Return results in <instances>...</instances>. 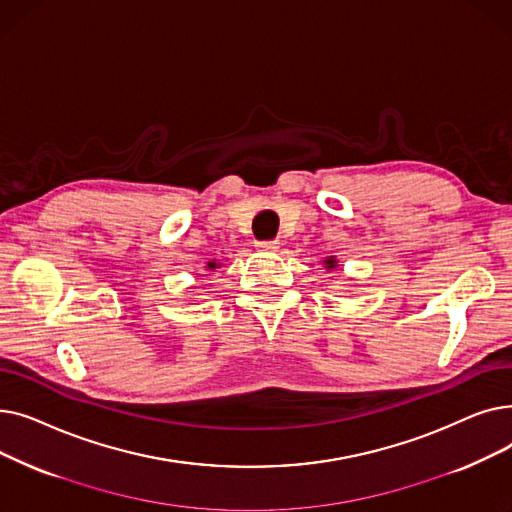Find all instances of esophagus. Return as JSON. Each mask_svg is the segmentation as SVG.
<instances>
[{"instance_id":"obj_1","label":"esophagus","mask_w":512,"mask_h":512,"mask_svg":"<svg viewBox=\"0 0 512 512\" xmlns=\"http://www.w3.org/2000/svg\"><path fill=\"white\" fill-rule=\"evenodd\" d=\"M259 251H265V253H276L280 249V242L278 240H261L255 245Z\"/></svg>"}]
</instances>
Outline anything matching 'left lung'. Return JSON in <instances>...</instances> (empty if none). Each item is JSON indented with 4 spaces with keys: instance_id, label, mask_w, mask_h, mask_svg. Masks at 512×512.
Masks as SVG:
<instances>
[{
    "instance_id": "left-lung-1",
    "label": "left lung",
    "mask_w": 512,
    "mask_h": 512,
    "mask_svg": "<svg viewBox=\"0 0 512 512\" xmlns=\"http://www.w3.org/2000/svg\"><path fill=\"white\" fill-rule=\"evenodd\" d=\"M336 265H338L336 257H326V259H324V267H326V270H334Z\"/></svg>"
}]
</instances>
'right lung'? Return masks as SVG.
Wrapping results in <instances>:
<instances>
[{
  "label": "right lung",
  "mask_w": 512,
  "mask_h": 512,
  "mask_svg": "<svg viewBox=\"0 0 512 512\" xmlns=\"http://www.w3.org/2000/svg\"><path fill=\"white\" fill-rule=\"evenodd\" d=\"M222 263H218V261H207V272H215V270H218V267H220Z\"/></svg>",
  "instance_id": "1"
}]
</instances>
